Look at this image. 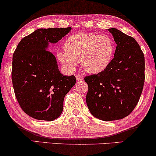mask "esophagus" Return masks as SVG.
Here are the masks:
<instances>
[{
	"mask_svg": "<svg viewBox=\"0 0 156 156\" xmlns=\"http://www.w3.org/2000/svg\"><path fill=\"white\" fill-rule=\"evenodd\" d=\"M76 77V80H83V76H81V75H80V74H77Z\"/></svg>",
	"mask_w": 156,
	"mask_h": 156,
	"instance_id": "34e87169",
	"label": "esophagus"
}]
</instances>
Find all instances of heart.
<instances>
[{"mask_svg":"<svg viewBox=\"0 0 156 156\" xmlns=\"http://www.w3.org/2000/svg\"><path fill=\"white\" fill-rule=\"evenodd\" d=\"M65 51L58 52V58L69 69L81 62L83 69L92 74L104 71L114 54V43L106 35L78 33L69 36L64 44Z\"/></svg>","mask_w":156,"mask_h":156,"instance_id":"b5f03b06","label":"heart"}]
</instances>
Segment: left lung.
<instances>
[{"label": "left lung", "mask_w": 156, "mask_h": 156, "mask_svg": "<svg viewBox=\"0 0 156 156\" xmlns=\"http://www.w3.org/2000/svg\"><path fill=\"white\" fill-rule=\"evenodd\" d=\"M117 44L108 67L97 75L86 76L87 104L94 117L103 121L123 119L133 112L144 83V56L132 37L108 28Z\"/></svg>", "instance_id": "obj_1"}]
</instances>
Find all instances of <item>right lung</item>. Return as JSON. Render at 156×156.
Returning <instances> with one entry per match:
<instances>
[{
    "mask_svg": "<svg viewBox=\"0 0 156 156\" xmlns=\"http://www.w3.org/2000/svg\"><path fill=\"white\" fill-rule=\"evenodd\" d=\"M71 27L39 28L21 39L13 53L12 80L20 106L30 117L53 121L63 111L64 98L76 84L74 76H63L55 55L48 51Z\"/></svg>",
    "mask_w": 156,
    "mask_h": 156,
    "instance_id": "right-lung-1",
    "label": "right lung"
}]
</instances>
